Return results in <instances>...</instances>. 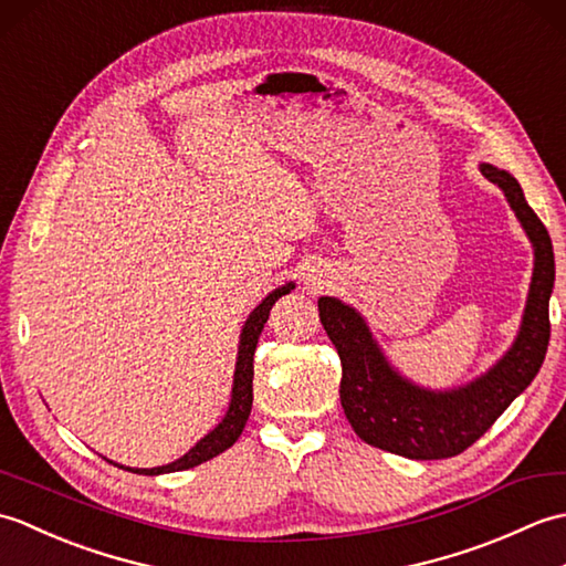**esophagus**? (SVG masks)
Segmentation results:
<instances>
[{"mask_svg": "<svg viewBox=\"0 0 566 566\" xmlns=\"http://www.w3.org/2000/svg\"><path fill=\"white\" fill-rule=\"evenodd\" d=\"M306 286H308V290H314V292H318L321 290V276H316V274H306Z\"/></svg>", "mask_w": 566, "mask_h": 566, "instance_id": "34e87169", "label": "esophagus"}]
</instances>
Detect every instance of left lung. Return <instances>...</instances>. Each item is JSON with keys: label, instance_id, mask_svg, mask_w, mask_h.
<instances>
[{"label": "left lung", "instance_id": "8db88e82", "mask_svg": "<svg viewBox=\"0 0 566 566\" xmlns=\"http://www.w3.org/2000/svg\"><path fill=\"white\" fill-rule=\"evenodd\" d=\"M533 245V280L521 328L494 365L452 389H428L403 377L371 335L365 316L335 296L318 298V316L340 355V403L353 430L367 444L408 457L442 460L464 452L521 396L545 363L549 343V296L555 286V252L537 213L527 207L511 172L482 163Z\"/></svg>", "mask_w": 566, "mask_h": 566}]
</instances>
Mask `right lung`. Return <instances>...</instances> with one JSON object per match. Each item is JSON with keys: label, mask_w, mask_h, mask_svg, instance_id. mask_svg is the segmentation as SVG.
<instances>
[{"label": "right lung", "mask_w": 566, "mask_h": 566, "mask_svg": "<svg viewBox=\"0 0 566 566\" xmlns=\"http://www.w3.org/2000/svg\"><path fill=\"white\" fill-rule=\"evenodd\" d=\"M294 290V282H286L282 286H276L274 292H270L262 302L252 308V314L248 316L243 331H240V343H238V357H235V371H233V389H231V403L226 408V416L221 418V423L213 430H209L195 448H191L187 454L179 457V460L163 464V467H153V469H138V467H124L116 464L122 469H128V472L136 474H146V476H158V474H170V472H182V469H191L201 462L211 460V457L221 454L223 450L231 448V444L240 438L243 432L250 408H252V355H255V347L260 340V333L264 328V323L270 318V311L274 306L276 298H282L284 294H290ZM112 462V460H106Z\"/></svg>", "instance_id": "1"}]
</instances>
